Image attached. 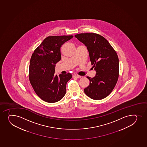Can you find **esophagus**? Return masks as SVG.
<instances>
[{
	"label": "esophagus",
	"instance_id": "esophagus-1",
	"mask_svg": "<svg viewBox=\"0 0 147 147\" xmlns=\"http://www.w3.org/2000/svg\"><path fill=\"white\" fill-rule=\"evenodd\" d=\"M73 77L77 78H80L82 77V76H79L78 75H74L73 76Z\"/></svg>",
	"mask_w": 147,
	"mask_h": 147
}]
</instances>
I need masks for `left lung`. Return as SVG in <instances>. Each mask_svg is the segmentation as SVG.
<instances>
[{
  "label": "left lung",
  "mask_w": 147,
  "mask_h": 147,
  "mask_svg": "<svg viewBox=\"0 0 147 147\" xmlns=\"http://www.w3.org/2000/svg\"><path fill=\"white\" fill-rule=\"evenodd\" d=\"M75 37L85 45L91 65L96 71L93 78L87 77L89 85L84 89L93 100H102L112 92L119 76V60L117 52L108 41L95 33L78 34Z\"/></svg>",
  "instance_id": "8db88e82"
}]
</instances>
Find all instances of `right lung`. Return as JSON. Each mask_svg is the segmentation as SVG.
I'll use <instances>...</instances> for the list:
<instances>
[{
  "instance_id": "obj_1",
  "label": "right lung",
  "mask_w": 147,
  "mask_h": 147,
  "mask_svg": "<svg viewBox=\"0 0 147 147\" xmlns=\"http://www.w3.org/2000/svg\"><path fill=\"white\" fill-rule=\"evenodd\" d=\"M73 35L51 36L45 38L35 49L30 60L29 80L33 90L44 101H59L66 93L70 73L55 75V64L61 59V47Z\"/></svg>"
}]
</instances>
